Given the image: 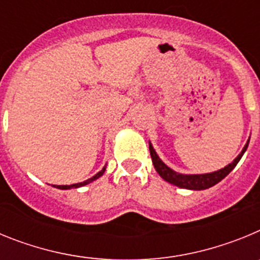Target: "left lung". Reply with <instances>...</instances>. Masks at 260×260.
Listing matches in <instances>:
<instances>
[{
    "label": "left lung",
    "instance_id": "8db88e82",
    "mask_svg": "<svg viewBox=\"0 0 260 260\" xmlns=\"http://www.w3.org/2000/svg\"><path fill=\"white\" fill-rule=\"evenodd\" d=\"M249 142L250 139H247L246 144H245V147L242 148L240 155L234 158L231 164L221 168V169H219V171L211 172V173H203V174H183V173H178V172L173 171L172 168H169L164 161H162L161 158L158 157V155L156 153L155 148L152 147L151 142H148V144H150V153H151V158H152V164L153 167H155L156 172L158 173V176L161 177L162 180L172 183V185L177 186V187H181V189L206 190L212 187V186H215L216 183H219L222 178H225V177L228 176V174L233 171L234 167L238 164V161H240L241 157L243 156V153L246 152Z\"/></svg>",
    "mask_w": 260,
    "mask_h": 260
}]
</instances>
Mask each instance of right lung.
<instances>
[{
	"instance_id": "add662e5",
	"label": "right lung",
	"mask_w": 260,
	"mask_h": 260,
	"mask_svg": "<svg viewBox=\"0 0 260 260\" xmlns=\"http://www.w3.org/2000/svg\"><path fill=\"white\" fill-rule=\"evenodd\" d=\"M105 169H107V165H105L104 168H103L102 171L99 172V173H96L95 176L91 177V178H88V180L83 181V182H79V183H73V185H52L53 187H56V189H59V190H69V189H78V187H82V186H86L88 185V183L93 182L95 180H98V178H100V177L104 174Z\"/></svg>"
}]
</instances>
